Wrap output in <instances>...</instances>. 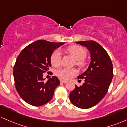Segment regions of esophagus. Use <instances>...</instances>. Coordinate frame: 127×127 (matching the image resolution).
<instances>
[{
    "label": "esophagus",
    "instance_id": "1",
    "mask_svg": "<svg viewBox=\"0 0 127 127\" xmlns=\"http://www.w3.org/2000/svg\"><path fill=\"white\" fill-rule=\"evenodd\" d=\"M60 82H61V83H66L68 82L67 81L65 80H60Z\"/></svg>",
    "mask_w": 127,
    "mask_h": 127
}]
</instances>
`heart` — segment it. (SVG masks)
Wrapping results in <instances>:
<instances>
[{
	"instance_id": "heart-1",
	"label": "heart",
	"mask_w": 127,
	"mask_h": 127,
	"mask_svg": "<svg viewBox=\"0 0 127 127\" xmlns=\"http://www.w3.org/2000/svg\"><path fill=\"white\" fill-rule=\"evenodd\" d=\"M67 51L75 59V64L80 68H83L86 66L87 62L85 59L86 52L85 48L77 45H72L68 47ZM50 62L54 66H58L61 63V53L59 50H55L50 56ZM78 74L75 68H61L56 71V75L59 78L68 80Z\"/></svg>"
}]
</instances>
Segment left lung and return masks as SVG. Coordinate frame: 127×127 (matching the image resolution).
Wrapping results in <instances>:
<instances>
[{
  "instance_id": "obj_1",
  "label": "left lung",
  "mask_w": 127,
  "mask_h": 127,
  "mask_svg": "<svg viewBox=\"0 0 127 127\" xmlns=\"http://www.w3.org/2000/svg\"><path fill=\"white\" fill-rule=\"evenodd\" d=\"M86 47L91 54V62L88 69L78 76L85 83L75 85L69 93V99L73 105L83 109L95 106L105 96L113 77V65L107 52L94 41L75 42Z\"/></svg>"
}]
</instances>
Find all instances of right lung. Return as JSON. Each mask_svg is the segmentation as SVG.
Instances as JSON below:
<instances>
[{"label": "right lung", "instance_id": "right-lung-1", "mask_svg": "<svg viewBox=\"0 0 127 127\" xmlns=\"http://www.w3.org/2000/svg\"><path fill=\"white\" fill-rule=\"evenodd\" d=\"M64 42L38 40L26 46L19 54L14 66V83L18 94L27 103L41 106L52 99L60 84L56 76L44 82V72H49L52 53Z\"/></svg>", "mask_w": 127, "mask_h": 127}]
</instances>
